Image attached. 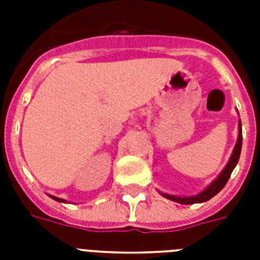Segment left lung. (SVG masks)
Returning a JSON list of instances; mask_svg holds the SVG:
<instances>
[{"label":"left lung","mask_w":260,"mask_h":260,"mask_svg":"<svg viewBox=\"0 0 260 260\" xmlns=\"http://www.w3.org/2000/svg\"><path fill=\"white\" fill-rule=\"evenodd\" d=\"M242 143H243V135H242V121L239 118V135L238 140H236V144L234 147V151L231 154V158L228 160V163L225 165V167L222 169V171L217 175V178L214 179L212 183H210L208 187L200 191V193L194 194V196H173V194L163 193V191H159L160 196H163L167 200H171L174 202H178V204H182V205H191V204H201V202L209 201L210 198H213L216 194L220 191V190L225 186V183L230 179L231 174L234 171V169L236 167L239 162V158H240V152H242Z\"/></svg>","instance_id":"8db88e82"}]
</instances>
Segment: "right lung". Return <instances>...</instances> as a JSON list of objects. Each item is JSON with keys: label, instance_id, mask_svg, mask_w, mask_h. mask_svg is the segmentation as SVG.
I'll return each mask as SVG.
<instances>
[{"label": "right lung", "instance_id": "1", "mask_svg": "<svg viewBox=\"0 0 260 260\" xmlns=\"http://www.w3.org/2000/svg\"><path fill=\"white\" fill-rule=\"evenodd\" d=\"M48 196H50L51 198H52V200H55V201H58V202H64V204H66V200H63V198H59V197H55V196H51V194H48Z\"/></svg>", "mask_w": 260, "mask_h": 260}]
</instances>
